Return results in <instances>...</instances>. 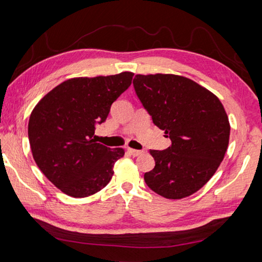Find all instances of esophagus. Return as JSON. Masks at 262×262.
<instances>
[{"instance_id":"esophagus-1","label":"esophagus","mask_w":262,"mask_h":262,"mask_svg":"<svg viewBox=\"0 0 262 262\" xmlns=\"http://www.w3.org/2000/svg\"><path fill=\"white\" fill-rule=\"evenodd\" d=\"M127 151L133 157H137V156H140V155L143 154V151H142V150H135V149H132V148H128Z\"/></svg>"}]
</instances>
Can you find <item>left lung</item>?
I'll list each match as a JSON object with an SVG mask.
<instances>
[{
    "instance_id": "8db88e82",
    "label": "left lung",
    "mask_w": 262,
    "mask_h": 262,
    "mask_svg": "<svg viewBox=\"0 0 262 262\" xmlns=\"http://www.w3.org/2000/svg\"><path fill=\"white\" fill-rule=\"evenodd\" d=\"M136 95L152 122L170 137L165 150H150L156 165L145 184L171 200L187 198L215 174L229 145L230 122L208 89L173 74L136 75Z\"/></svg>"
}]
</instances>
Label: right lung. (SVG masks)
Instances as JSON below:
<instances>
[{
	"label": "right lung",
	"mask_w": 262,
	"mask_h": 262,
	"mask_svg": "<svg viewBox=\"0 0 262 262\" xmlns=\"http://www.w3.org/2000/svg\"><path fill=\"white\" fill-rule=\"evenodd\" d=\"M134 74L75 77L48 92L30 115L29 141L34 162L51 183L73 198L103 189L113 177L122 148L97 143L95 125L132 84Z\"/></svg>",
	"instance_id": "right-lung-1"
}]
</instances>
